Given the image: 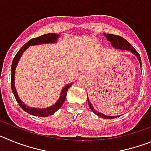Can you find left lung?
I'll use <instances>...</instances> for the list:
<instances>
[{
  "instance_id": "left-lung-1",
  "label": "left lung",
  "mask_w": 151,
  "mask_h": 151,
  "mask_svg": "<svg viewBox=\"0 0 151 151\" xmlns=\"http://www.w3.org/2000/svg\"><path fill=\"white\" fill-rule=\"evenodd\" d=\"M104 36L106 37V39H107V41H110L111 45L113 47V48L118 49V50H129V51H130L132 54H134V55L138 58V61H139L140 66H141V60L139 54L136 51L135 49H134V47H133L125 39V38H122L120 36L115 35L113 34H105V33H104ZM88 104L89 107H90V109L91 110V111L94 112V113H95L96 115L101 117V118L106 119H111L116 118V117L119 116H106L104 115V114H103V113H101L100 112L97 111V110H95V109H94L92 104H91L90 101H89L88 99Z\"/></svg>"
}]
</instances>
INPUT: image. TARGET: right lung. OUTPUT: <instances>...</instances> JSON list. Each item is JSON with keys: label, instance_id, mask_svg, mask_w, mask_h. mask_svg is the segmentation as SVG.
Returning <instances> with one entry per match:
<instances>
[{"label": "right lung", "instance_id": "obj_1", "mask_svg": "<svg viewBox=\"0 0 151 151\" xmlns=\"http://www.w3.org/2000/svg\"><path fill=\"white\" fill-rule=\"evenodd\" d=\"M60 38L59 34H55V33H49V34H45L43 35H41L38 38H35L29 40L27 43H26L23 46L21 47V49L18 51L17 54H16L14 59H13V63H12L11 66V89L13 91V94L15 96V98L17 100V103L20 106L22 110L26 113H29L31 115L35 116H41V117H45L48 116L53 115L55 112L59 110L60 108L62 106L63 104L65 101V99L66 97V94L69 90V88L71 87V85L73 83H69L67 85H66L65 87L63 88L62 91H61L60 96L58 101L54 104L51 105V106H48L46 108H36V107H31V106H27L22 101V100L19 98L18 94H17V89L15 87V72L16 68H17V64H18L19 61L20 60L21 57H22V54H23L25 50L28 49L30 46H34V45H45V44H54L57 42V39Z\"/></svg>", "mask_w": 151, "mask_h": 151}]
</instances>
